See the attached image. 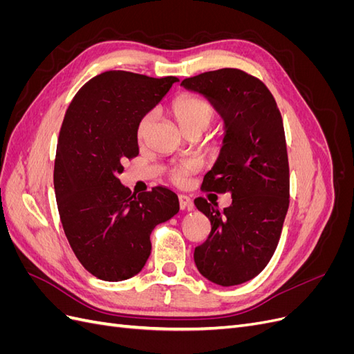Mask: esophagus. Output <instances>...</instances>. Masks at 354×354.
<instances>
[{
	"instance_id": "1",
	"label": "esophagus",
	"mask_w": 354,
	"mask_h": 354,
	"mask_svg": "<svg viewBox=\"0 0 354 354\" xmlns=\"http://www.w3.org/2000/svg\"><path fill=\"white\" fill-rule=\"evenodd\" d=\"M178 203L181 209H192L194 208V201L186 195H178Z\"/></svg>"
}]
</instances>
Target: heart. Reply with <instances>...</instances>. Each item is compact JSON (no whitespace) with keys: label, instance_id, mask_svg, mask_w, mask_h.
<instances>
[{"label":"heart","instance_id":"obj_1","mask_svg":"<svg viewBox=\"0 0 354 354\" xmlns=\"http://www.w3.org/2000/svg\"><path fill=\"white\" fill-rule=\"evenodd\" d=\"M171 112H173L178 125L185 133H189L192 130L203 131L214 120L212 106L205 100L194 97V95H180V97H177L173 102V104H171ZM155 112H147L146 115H143L140 122L137 125L138 138L146 137L147 131L151 130ZM199 168L201 160L198 158H187L180 160V162L171 169V180L177 185L185 183L186 178L190 174L196 173Z\"/></svg>","mask_w":354,"mask_h":354}]
</instances>
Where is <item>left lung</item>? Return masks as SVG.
Masks as SVG:
<instances>
[{
  "label": "left lung",
  "mask_w": 354,
  "mask_h": 354,
  "mask_svg": "<svg viewBox=\"0 0 354 354\" xmlns=\"http://www.w3.org/2000/svg\"><path fill=\"white\" fill-rule=\"evenodd\" d=\"M181 85L202 94L224 122L221 151L202 189L232 196L223 211L195 199L211 221L208 239L195 248V264L212 283L241 285L270 261L289 207L282 116L269 88L239 69L205 72Z\"/></svg>",
  "instance_id": "1"
}]
</instances>
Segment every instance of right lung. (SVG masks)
I'll use <instances>...</instances> for the list:
<instances>
[{
	"mask_svg": "<svg viewBox=\"0 0 354 354\" xmlns=\"http://www.w3.org/2000/svg\"><path fill=\"white\" fill-rule=\"evenodd\" d=\"M177 81L103 72L75 94L63 120L55 162L60 221L80 263L102 281L140 272L152 230L180 209L169 189L136 195L118 178L124 160L138 155V122Z\"/></svg>",
	"mask_w": 354,
	"mask_h": 354,
	"instance_id": "obj_1",
	"label": "right lung"
}]
</instances>
